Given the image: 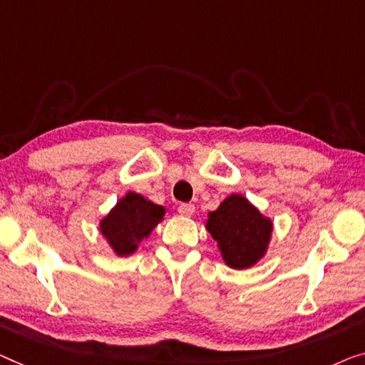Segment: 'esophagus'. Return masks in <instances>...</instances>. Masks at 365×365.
Wrapping results in <instances>:
<instances>
[{
  "mask_svg": "<svg viewBox=\"0 0 365 365\" xmlns=\"http://www.w3.org/2000/svg\"><path fill=\"white\" fill-rule=\"evenodd\" d=\"M178 213H180L182 216H193L195 205H192V203H182L180 206H178Z\"/></svg>",
  "mask_w": 365,
  "mask_h": 365,
  "instance_id": "esophagus-1",
  "label": "esophagus"
}]
</instances>
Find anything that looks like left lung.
I'll use <instances>...</instances> for the list:
<instances>
[{
	"mask_svg": "<svg viewBox=\"0 0 365 365\" xmlns=\"http://www.w3.org/2000/svg\"><path fill=\"white\" fill-rule=\"evenodd\" d=\"M205 227L216 241L227 267L246 270L267 254L274 221L244 195L231 193L215 211H210Z\"/></svg>",
	"mask_w": 365,
	"mask_h": 365,
	"instance_id": "obj_1",
	"label": "left lung"
}]
</instances>
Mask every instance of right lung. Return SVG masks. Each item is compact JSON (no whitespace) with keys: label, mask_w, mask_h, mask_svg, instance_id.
<instances>
[{"label":"right lung","mask_w":365,"mask_h":365,"mask_svg":"<svg viewBox=\"0 0 365 365\" xmlns=\"http://www.w3.org/2000/svg\"><path fill=\"white\" fill-rule=\"evenodd\" d=\"M165 208L144 195L128 192L100 220V232L111 251L126 257L139 249V244L164 221Z\"/></svg>","instance_id":"right-lung-1"}]
</instances>
